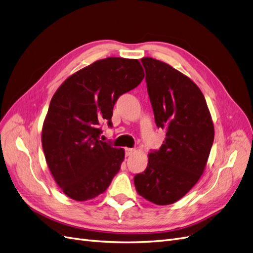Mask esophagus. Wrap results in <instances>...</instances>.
I'll list each match as a JSON object with an SVG mask.
<instances>
[{
  "mask_svg": "<svg viewBox=\"0 0 253 253\" xmlns=\"http://www.w3.org/2000/svg\"><path fill=\"white\" fill-rule=\"evenodd\" d=\"M125 151H126V156H129L132 154V153L134 152V149H131V148H126L125 149Z\"/></svg>",
  "mask_w": 253,
  "mask_h": 253,
  "instance_id": "esophagus-1",
  "label": "esophagus"
}]
</instances>
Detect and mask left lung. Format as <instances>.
<instances>
[{"mask_svg":"<svg viewBox=\"0 0 253 253\" xmlns=\"http://www.w3.org/2000/svg\"><path fill=\"white\" fill-rule=\"evenodd\" d=\"M155 124L166 132L159 150L149 154L148 167L136 174L137 192L156 205H170L200 179L214 140L206 99L196 84L169 64L142 58Z\"/></svg>","mask_w":253,"mask_h":253,"instance_id":"1","label":"left lung"}]
</instances>
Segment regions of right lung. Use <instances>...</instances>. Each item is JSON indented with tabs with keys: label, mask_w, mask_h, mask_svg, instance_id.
I'll return each mask as SVG.
<instances>
[{
	"label": "right lung",
	"mask_w": 253,
	"mask_h": 253,
	"mask_svg": "<svg viewBox=\"0 0 253 253\" xmlns=\"http://www.w3.org/2000/svg\"><path fill=\"white\" fill-rule=\"evenodd\" d=\"M143 77L138 60L106 58L72 75L52 96L42 147L53 178L68 197L95 198L119 172L125 151L99 140L100 126L106 121L112 127L117 99Z\"/></svg>",
	"instance_id": "1"
}]
</instances>
